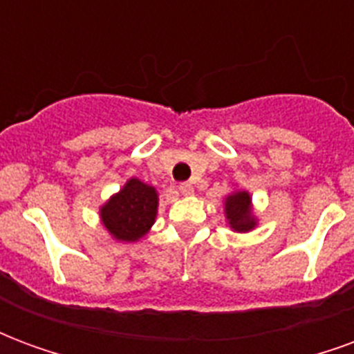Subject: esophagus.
<instances>
[{"instance_id": "34e87169", "label": "esophagus", "mask_w": 354, "mask_h": 354, "mask_svg": "<svg viewBox=\"0 0 354 354\" xmlns=\"http://www.w3.org/2000/svg\"><path fill=\"white\" fill-rule=\"evenodd\" d=\"M178 189H180V193H182L184 197H189V195H193V192H195L192 184H180Z\"/></svg>"}]
</instances>
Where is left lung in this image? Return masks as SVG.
Segmentation results:
<instances>
[{"label": "left lung", "instance_id": "1", "mask_svg": "<svg viewBox=\"0 0 354 354\" xmlns=\"http://www.w3.org/2000/svg\"><path fill=\"white\" fill-rule=\"evenodd\" d=\"M223 212L230 227L235 233H248L258 225V218L252 208V197L245 189H235L225 197Z\"/></svg>", "mask_w": 354, "mask_h": 354}]
</instances>
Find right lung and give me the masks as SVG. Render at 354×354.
<instances>
[{
  "label": "right lung",
  "mask_w": 354,
  "mask_h": 354,
  "mask_svg": "<svg viewBox=\"0 0 354 354\" xmlns=\"http://www.w3.org/2000/svg\"><path fill=\"white\" fill-rule=\"evenodd\" d=\"M159 193L138 178L127 184L100 207V220L119 243H136L151 230L157 218Z\"/></svg>",
  "instance_id": "1"
}]
</instances>
